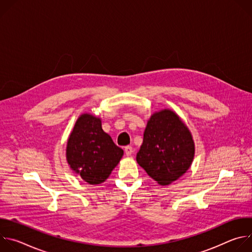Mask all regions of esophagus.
I'll return each instance as SVG.
<instances>
[{
  "mask_svg": "<svg viewBox=\"0 0 252 252\" xmlns=\"http://www.w3.org/2000/svg\"><path fill=\"white\" fill-rule=\"evenodd\" d=\"M125 153H126V155L127 156V157H129L131 154H132V148L131 147H126L125 148Z\"/></svg>",
  "mask_w": 252,
  "mask_h": 252,
  "instance_id": "obj_1",
  "label": "esophagus"
}]
</instances>
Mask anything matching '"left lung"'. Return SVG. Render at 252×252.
<instances>
[{"label": "left lung", "mask_w": 252, "mask_h": 252, "mask_svg": "<svg viewBox=\"0 0 252 252\" xmlns=\"http://www.w3.org/2000/svg\"><path fill=\"white\" fill-rule=\"evenodd\" d=\"M195 153L192 134L176 113L163 109L148 121L137 163L160 186H168L190 167Z\"/></svg>", "instance_id": "obj_1"}]
</instances>
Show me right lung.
<instances>
[{
    "mask_svg": "<svg viewBox=\"0 0 252 252\" xmlns=\"http://www.w3.org/2000/svg\"><path fill=\"white\" fill-rule=\"evenodd\" d=\"M124 156L112 137L101 128V120L83 114L70 131L65 149L68 166L86 183L97 186L105 182Z\"/></svg>",
    "mask_w": 252,
    "mask_h": 252,
    "instance_id": "1",
    "label": "right lung"
}]
</instances>
